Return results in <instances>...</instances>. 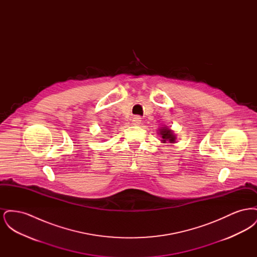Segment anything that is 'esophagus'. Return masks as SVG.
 Instances as JSON below:
<instances>
[{
  "label": "esophagus",
  "instance_id": "obj_1",
  "mask_svg": "<svg viewBox=\"0 0 257 257\" xmlns=\"http://www.w3.org/2000/svg\"><path fill=\"white\" fill-rule=\"evenodd\" d=\"M132 123H133V125H136V126H139L141 123H142V117L141 116H134L133 117V120H132Z\"/></svg>",
  "mask_w": 257,
  "mask_h": 257
}]
</instances>
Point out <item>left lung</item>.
<instances>
[{"mask_svg": "<svg viewBox=\"0 0 257 257\" xmlns=\"http://www.w3.org/2000/svg\"><path fill=\"white\" fill-rule=\"evenodd\" d=\"M159 135L162 138L161 142L166 144V143H171V144H174L175 140H176V136L173 133V131L167 128V127H163L159 130Z\"/></svg>", "mask_w": 257, "mask_h": 257, "instance_id": "1", "label": "left lung"}]
</instances>
